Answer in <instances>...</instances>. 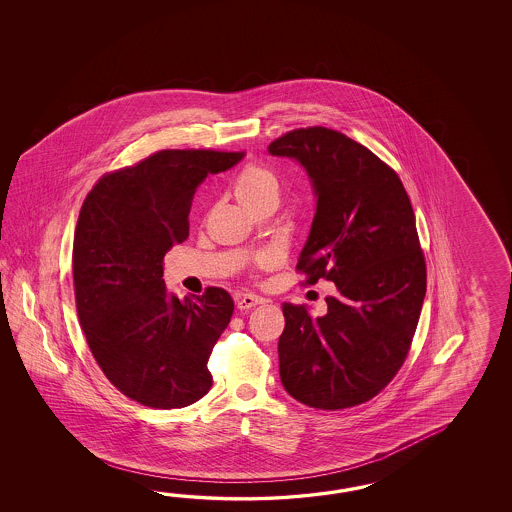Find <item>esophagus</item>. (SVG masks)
<instances>
[{
	"mask_svg": "<svg viewBox=\"0 0 512 512\" xmlns=\"http://www.w3.org/2000/svg\"><path fill=\"white\" fill-rule=\"evenodd\" d=\"M236 304L240 309H251L254 305L263 304V298L252 293H243L236 298Z\"/></svg>",
	"mask_w": 512,
	"mask_h": 512,
	"instance_id": "obj_1",
	"label": "esophagus"
}]
</instances>
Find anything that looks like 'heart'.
<instances>
[{
	"mask_svg": "<svg viewBox=\"0 0 512 512\" xmlns=\"http://www.w3.org/2000/svg\"><path fill=\"white\" fill-rule=\"evenodd\" d=\"M234 192H236V196L240 199L243 207L256 210V208L269 203V201H278V197H280V179L265 166L249 164L236 177ZM274 261H276L274 252H263L260 256V263H263V265H271Z\"/></svg>",
	"mask_w": 512,
	"mask_h": 512,
	"instance_id": "obj_1",
	"label": "heart"
}]
</instances>
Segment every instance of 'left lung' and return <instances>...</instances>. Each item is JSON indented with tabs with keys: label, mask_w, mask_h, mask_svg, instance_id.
Returning a JSON list of instances; mask_svg holds the SVG:
<instances>
[{
	"label": "left lung",
	"mask_w": 512,
	"mask_h": 512,
	"mask_svg": "<svg viewBox=\"0 0 512 512\" xmlns=\"http://www.w3.org/2000/svg\"><path fill=\"white\" fill-rule=\"evenodd\" d=\"M269 152L300 161L318 197L296 271L305 285L324 278L338 291L324 316L282 305L283 388L318 410L368 403L401 370L425 300L410 197L392 166L337 130L287 131Z\"/></svg>",
	"instance_id": "8db88e82"
}]
</instances>
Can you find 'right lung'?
<instances>
[{
    "instance_id": "obj_1",
    "label": "right lung",
    "mask_w": 512,
    "mask_h": 512,
    "mask_svg": "<svg viewBox=\"0 0 512 512\" xmlns=\"http://www.w3.org/2000/svg\"><path fill=\"white\" fill-rule=\"evenodd\" d=\"M245 152L159 150L108 172L89 190L73 241L78 320L108 381L150 408H183L212 386L208 359L234 300L221 287L181 302L166 289L164 254L188 238L208 174Z\"/></svg>"
}]
</instances>
